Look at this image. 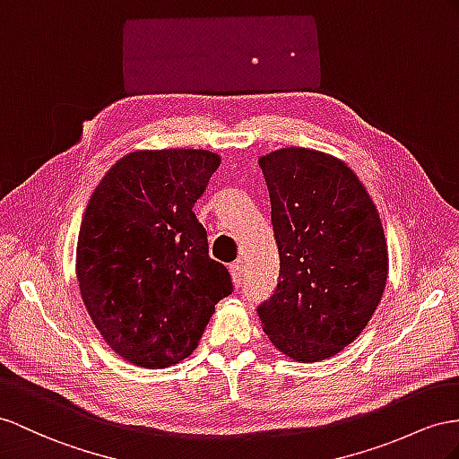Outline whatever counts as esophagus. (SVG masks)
Masks as SVG:
<instances>
[{
  "label": "esophagus",
  "instance_id": "obj_1",
  "mask_svg": "<svg viewBox=\"0 0 459 459\" xmlns=\"http://www.w3.org/2000/svg\"><path fill=\"white\" fill-rule=\"evenodd\" d=\"M229 272H230V277H232V283L234 287H240L242 285V275H244V267H242V262H234L229 265Z\"/></svg>",
  "mask_w": 459,
  "mask_h": 459
}]
</instances>
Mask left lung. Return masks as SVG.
I'll return each mask as SVG.
<instances>
[{
    "label": "left lung",
    "instance_id": "1",
    "mask_svg": "<svg viewBox=\"0 0 459 459\" xmlns=\"http://www.w3.org/2000/svg\"><path fill=\"white\" fill-rule=\"evenodd\" d=\"M281 272L257 307L264 332L299 362L325 360L355 342L382 300L387 246L367 187L327 152L285 147L260 157Z\"/></svg>",
    "mask_w": 459,
    "mask_h": 459
}]
</instances>
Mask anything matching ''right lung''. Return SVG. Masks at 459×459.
I'll list each match as a JSON object with an SVG mask.
<instances>
[{
  "mask_svg": "<svg viewBox=\"0 0 459 459\" xmlns=\"http://www.w3.org/2000/svg\"><path fill=\"white\" fill-rule=\"evenodd\" d=\"M219 164L205 149L134 151L89 199L75 255L81 299L104 342L135 367L190 357L232 292L192 211Z\"/></svg>",
  "mask_w": 459,
  "mask_h": 459,
  "instance_id": "obj_1",
  "label": "right lung"
}]
</instances>
